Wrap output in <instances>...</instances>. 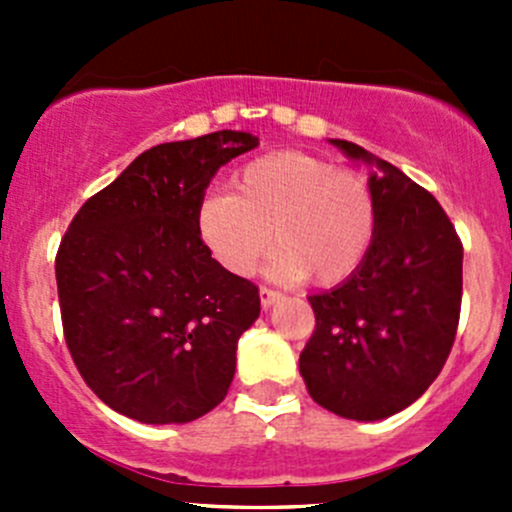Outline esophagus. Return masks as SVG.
<instances>
[{
  "instance_id": "obj_1",
  "label": "esophagus",
  "mask_w": 512,
  "mask_h": 512,
  "mask_svg": "<svg viewBox=\"0 0 512 512\" xmlns=\"http://www.w3.org/2000/svg\"><path fill=\"white\" fill-rule=\"evenodd\" d=\"M282 299V294L277 292V289H270V287H260V302H262V307H272V304L275 302H280Z\"/></svg>"
}]
</instances>
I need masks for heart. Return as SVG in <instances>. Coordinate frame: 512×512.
<instances>
[{
  "instance_id": "obj_1",
  "label": "heart",
  "mask_w": 512,
  "mask_h": 512,
  "mask_svg": "<svg viewBox=\"0 0 512 512\" xmlns=\"http://www.w3.org/2000/svg\"><path fill=\"white\" fill-rule=\"evenodd\" d=\"M232 188L235 193H208L195 208L205 250L230 275L255 272L275 242L270 275L332 287L349 280L374 245L379 205L356 170L280 151L242 165Z\"/></svg>"
}]
</instances>
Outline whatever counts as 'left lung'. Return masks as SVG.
<instances>
[{
  "instance_id": "8db88e82",
  "label": "left lung",
  "mask_w": 512,
  "mask_h": 512,
  "mask_svg": "<svg viewBox=\"0 0 512 512\" xmlns=\"http://www.w3.org/2000/svg\"><path fill=\"white\" fill-rule=\"evenodd\" d=\"M349 158L376 163L374 245L359 270L312 294L314 332L299 354L309 396L332 414L379 421L436 381L461 317L463 245L428 190L352 141Z\"/></svg>"
}]
</instances>
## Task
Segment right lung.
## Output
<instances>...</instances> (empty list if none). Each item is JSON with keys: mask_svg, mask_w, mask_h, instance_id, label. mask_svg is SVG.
I'll use <instances>...</instances> for the list:
<instances>
[{"mask_svg": "<svg viewBox=\"0 0 512 512\" xmlns=\"http://www.w3.org/2000/svg\"><path fill=\"white\" fill-rule=\"evenodd\" d=\"M240 131L160 143L91 195L56 252L61 324L76 369L118 414L188 423L227 396L260 289L210 257L195 208Z\"/></svg>", "mask_w": 512, "mask_h": 512, "instance_id": "1", "label": "right lung"}]
</instances>
